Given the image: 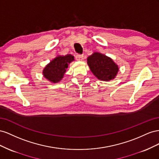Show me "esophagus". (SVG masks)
<instances>
[{"label": "esophagus", "instance_id": "1", "mask_svg": "<svg viewBox=\"0 0 159 159\" xmlns=\"http://www.w3.org/2000/svg\"><path fill=\"white\" fill-rule=\"evenodd\" d=\"M75 58H76V61H81L84 59V56L82 55V54H76V55L75 56Z\"/></svg>", "mask_w": 159, "mask_h": 159}]
</instances>
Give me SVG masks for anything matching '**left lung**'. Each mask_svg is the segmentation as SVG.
I'll return each instance as SVG.
<instances>
[{
	"label": "left lung",
	"instance_id": "obj_1",
	"mask_svg": "<svg viewBox=\"0 0 159 159\" xmlns=\"http://www.w3.org/2000/svg\"><path fill=\"white\" fill-rule=\"evenodd\" d=\"M87 63L95 76L101 80L114 79L119 70V67L111 58L98 52L89 57Z\"/></svg>",
	"mask_w": 159,
	"mask_h": 159
}]
</instances>
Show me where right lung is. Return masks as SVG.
<instances>
[{"instance_id": "1", "label": "right lung", "mask_w": 159, "mask_h": 159, "mask_svg": "<svg viewBox=\"0 0 159 159\" xmlns=\"http://www.w3.org/2000/svg\"><path fill=\"white\" fill-rule=\"evenodd\" d=\"M74 61V57L66 55L54 58L43 70V75L46 79L52 83H58L62 79L68 68V65Z\"/></svg>"}]
</instances>
